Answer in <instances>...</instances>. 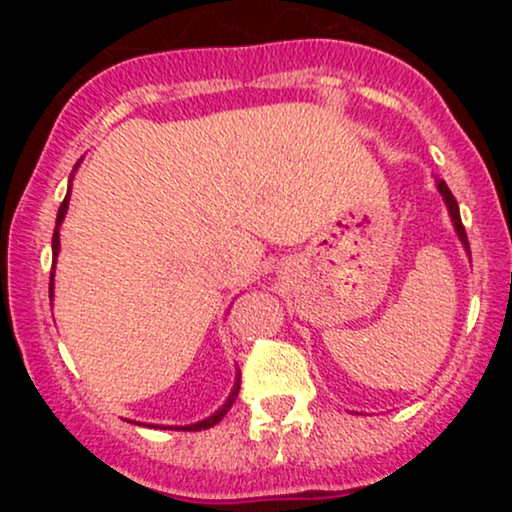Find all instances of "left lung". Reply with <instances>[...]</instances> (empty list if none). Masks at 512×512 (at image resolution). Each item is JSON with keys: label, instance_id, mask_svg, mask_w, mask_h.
<instances>
[{"label": "left lung", "instance_id": "left-lung-1", "mask_svg": "<svg viewBox=\"0 0 512 512\" xmlns=\"http://www.w3.org/2000/svg\"><path fill=\"white\" fill-rule=\"evenodd\" d=\"M436 187H438L440 197H443L445 207H448V214H450V219H452V226H455L457 238H460V243L464 245V250H467V255H469V240H467V233H464V226H462V219H460V207H457V199L452 197L450 187L445 185V180H438ZM469 260H472V257H469Z\"/></svg>", "mask_w": 512, "mask_h": 512}]
</instances>
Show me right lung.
Returning a JSON list of instances; mask_svg holds the SVG:
<instances>
[{
	"label": "right lung",
	"instance_id": "right-lung-1",
	"mask_svg": "<svg viewBox=\"0 0 512 512\" xmlns=\"http://www.w3.org/2000/svg\"><path fill=\"white\" fill-rule=\"evenodd\" d=\"M79 163H81V161H79ZM79 163H76L74 170L79 168ZM72 178H74V173L69 175L67 197H64V202L60 204V211H57L55 233H52V262H57V255H60V226H62L64 216H67V209H69V195H72ZM52 269H55V267H52ZM52 291H55V272H52V276H50V298H52ZM238 392H240V370H236V383H233V390H231V395H228L226 402H223L221 407L214 411V414L207 416V419L197 421V424H190V426H163V428H175V431H204V428H211V426H216V424H219V421L223 419V416H226V411L231 409V404L236 402Z\"/></svg>",
	"mask_w": 512,
	"mask_h": 512
}]
</instances>
